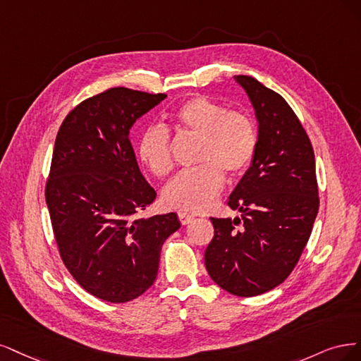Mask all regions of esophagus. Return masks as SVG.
<instances>
[{
  "instance_id": "esophagus-1",
  "label": "esophagus",
  "mask_w": 361,
  "mask_h": 361,
  "mask_svg": "<svg viewBox=\"0 0 361 361\" xmlns=\"http://www.w3.org/2000/svg\"><path fill=\"white\" fill-rule=\"evenodd\" d=\"M178 219H180V222H181V225H189V224H192V222H193V219H195V216H193V214H189V213H184V212H180V213H178Z\"/></svg>"
}]
</instances>
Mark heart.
Returning a JSON list of instances; mask_svg holds the SVG:
<instances>
[{"instance_id": "heart-1", "label": "heart", "mask_w": 361, "mask_h": 361, "mask_svg": "<svg viewBox=\"0 0 361 361\" xmlns=\"http://www.w3.org/2000/svg\"><path fill=\"white\" fill-rule=\"evenodd\" d=\"M171 124L177 132L200 136L196 161L201 165L178 172L166 184L161 193L164 204L173 210L205 212L224 189V171L238 176L252 164L258 142L257 130L246 114L226 111L205 96H192L178 104L171 114ZM136 151L153 176L165 177L171 172V136L164 127H147L137 139Z\"/></svg>"}]
</instances>
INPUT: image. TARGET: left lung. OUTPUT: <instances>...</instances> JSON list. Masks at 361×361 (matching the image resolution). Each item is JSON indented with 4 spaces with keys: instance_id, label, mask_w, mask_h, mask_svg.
<instances>
[{
    "instance_id": "left-lung-1",
    "label": "left lung",
    "mask_w": 361,
    "mask_h": 361,
    "mask_svg": "<svg viewBox=\"0 0 361 361\" xmlns=\"http://www.w3.org/2000/svg\"><path fill=\"white\" fill-rule=\"evenodd\" d=\"M252 102L258 142L228 205L240 217H212L205 269L229 294L267 293L294 270L318 214L315 154L286 100L252 76H234Z\"/></svg>"
}]
</instances>
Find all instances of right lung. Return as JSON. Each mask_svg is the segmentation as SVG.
I'll return each instance as SVG.
<instances>
[{"mask_svg": "<svg viewBox=\"0 0 361 361\" xmlns=\"http://www.w3.org/2000/svg\"><path fill=\"white\" fill-rule=\"evenodd\" d=\"M165 97L109 88L68 112L55 139L44 196L56 246L75 281L109 303L135 300L154 283L161 246L181 226L176 213L135 217L156 192L129 133Z\"/></svg>", "mask_w": 361, "mask_h": 361, "instance_id": "add662e5", "label": "right lung"}]
</instances>
